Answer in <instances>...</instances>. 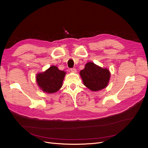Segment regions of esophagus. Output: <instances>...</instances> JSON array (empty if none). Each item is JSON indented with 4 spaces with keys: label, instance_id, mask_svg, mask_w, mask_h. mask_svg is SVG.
Masks as SVG:
<instances>
[{
    "label": "esophagus",
    "instance_id": "obj_1",
    "mask_svg": "<svg viewBox=\"0 0 148 148\" xmlns=\"http://www.w3.org/2000/svg\"><path fill=\"white\" fill-rule=\"evenodd\" d=\"M71 71L73 73H77V70L75 69H71Z\"/></svg>",
    "mask_w": 148,
    "mask_h": 148
}]
</instances>
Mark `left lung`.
Instances as JSON below:
<instances>
[{"label":"left lung","mask_w":148,"mask_h":148,"mask_svg":"<svg viewBox=\"0 0 148 148\" xmlns=\"http://www.w3.org/2000/svg\"><path fill=\"white\" fill-rule=\"evenodd\" d=\"M79 75L84 86L92 91L106 88L110 78V72L108 69H103L92 62L85 65V68L80 71Z\"/></svg>","instance_id":"left-lung-1"}]
</instances>
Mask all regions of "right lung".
<instances>
[{
  "mask_svg": "<svg viewBox=\"0 0 148 148\" xmlns=\"http://www.w3.org/2000/svg\"><path fill=\"white\" fill-rule=\"evenodd\" d=\"M65 74V71L60 70L57 66L52 65L44 72L38 73L36 81L44 92L54 93L61 88Z\"/></svg>",
  "mask_w": 148,
  "mask_h": 148,
  "instance_id": "add662e5",
  "label": "right lung"
}]
</instances>
